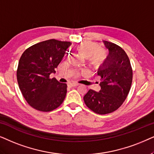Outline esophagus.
<instances>
[{
  "instance_id": "1",
  "label": "esophagus",
  "mask_w": 154,
  "mask_h": 154,
  "mask_svg": "<svg viewBox=\"0 0 154 154\" xmlns=\"http://www.w3.org/2000/svg\"><path fill=\"white\" fill-rule=\"evenodd\" d=\"M76 86H78L77 84H75V83H68L67 84V87L71 88V87H76Z\"/></svg>"
}]
</instances>
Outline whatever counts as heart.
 <instances>
[{
  "label": "heart",
  "mask_w": 154,
  "mask_h": 154,
  "mask_svg": "<svg viewBox=\"0 0 154 154\" xmlns=\"http://www.w3.org/2000/svg\"><path fill=\"white\" fill-rule=\"evenodd\" d=\"M77 49L82 56L85 58H90L94 63L101 62L106 57L105 53L101 51H98L99 48L94 44L84 43L79 45Z\"/></svg>",
  "instance_id": "1"
}]
</instances>
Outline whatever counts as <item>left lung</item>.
Listing matches in <instances>:
<instances>
[{"instance_id":"8db88e82","label":"left lung","mask_w":154,"mask_h":154,"mask_svg":"<svg viewBox=\"0 0 154 154\" xmlns=\"http://www.w3.org/2000/svg\"><path fill=\"white\" fill-rule=\"evenodd\" d=\"M103 43L108 54L97 71L101 90L90 89L84 96L87 107L101 115L113 112L123 103L132 82V67L125 51L113 43Z\"/></svg>"}]
</instances>
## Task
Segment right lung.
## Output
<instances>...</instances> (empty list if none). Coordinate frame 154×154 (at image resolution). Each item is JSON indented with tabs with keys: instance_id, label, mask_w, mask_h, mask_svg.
<instances>
[{
	"instance_id": "1",
	"label": "right lung",
	"mask_w": 154,
	"mask_h": 154,
	"mask_svg": "<svg viewBox=\"0 0 154 154\" xmlns=\"http://www.w3.org/2000/svg\"><path fill=\"white\" fill-rule=\"evenodd\" d=\"M72 44L50 39L38 43L22 53L18 63V85L26 102L35 109L48 112L64 101L67 85L49 76L54 73Z\"/></svg>"
}]
</instances>
